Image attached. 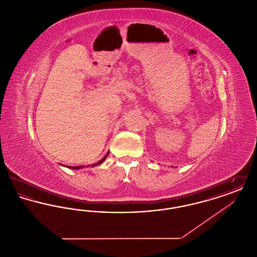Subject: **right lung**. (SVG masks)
Wrapping results in <instances>:
<instances>
[{"label":"right lung","mask_w":257,"mask_h":257,"mask_svg":"<svg viewBox=\"0 0 257 257\" xmlns=\"http://www.w3.org/2000/svg\"><path fill=\"white\" fill-rule=\"evenodd\" d=\"M108 155H109V152L104 156V158H102V159L100 160L99 162H97V163H95V164H92L91 165V167H95V166H98V165H101L105 160H106V158L108 157ZM61 166H63V167H66V166H64V165H61ZM85 166H75V167H66V168H68V169H71V170H80V169H83ZM88 167H90V165H87L86 166V168H88Z\"/></svg>","instance_id":"1"}]
</instances>
